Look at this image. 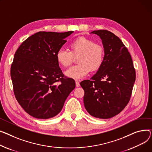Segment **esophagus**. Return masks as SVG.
<instances>
[{"mask_svg": "<svg viewBox=\"0 0 152 152\" xmlns=\"http://www.w3.org/2000/svg\"><path fill=\"white\" fill-rule=\"evenodd\" d=\"M76 86L77 87H79V86H80V83H79V82L78 81V80H76Z\"/></svg>", "mask_w": 152, "mask_h": 152, "instance_id": "1", "label": "esophagus"}]
</instances>
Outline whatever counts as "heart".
<instances>
[{
  "instance_id": "b5f03b06",
  "label": "heart",
  "mask_w": 152,
  "mask_h": 152,
  "mask_svg": "<svg viewBox=\"0 0 152 152\" xmlns=\"http://www.w3.org/2000/svg\"><path fill=\"white\" fill-rule=\"evenodd\" d=\"M70 51L60 49L57 52L56 60L58 64L68 67L73 62L74 57L77 58L78 65L70 68L65 75L75 80L83 78L91 70L96 72L102 66L104 60V48L95 43L92 39L86 37H79L70 43Z\"/></svg>"
}]
</instances>
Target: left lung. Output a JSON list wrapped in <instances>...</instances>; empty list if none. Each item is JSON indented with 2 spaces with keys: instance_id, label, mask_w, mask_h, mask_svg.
Instances as JSON below:
<instances>
[{
  "instance_id": "8db88e82",
  "label": "left lung",
  "mask_w": 152,
  "mask_h": 152,
  "mask_svg": "<svg viewBox=\"0 0 152 152\" xmlns=\"http://www.w3.org/2000/svg\"><path fill=\"white\" fill-rule=\"evenodd\" d=\"M102 39L104 62L91 80L80 83L84 90L87 112L99 118H110L122 111L132 94L136 72L131 55L121 39L106 30L91 32Z\"/></svg>"
}]
</instances>
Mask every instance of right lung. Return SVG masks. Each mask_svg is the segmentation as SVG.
<instances>
[{"label": "right lung", "mask_w": 152, "mask_h": 152, "mask_svg": "<svg viewBox=\"0 0 152 152\" xmlns=\"http://www.w3.org/2000/svg\"><path fill=\"white\" fill-rule=\"evenodd\" d=\"M66 32H38L16 51L11 66L14 94L27 113L40 119L57 115L75 88L74 79L65 76L56 60L66 42Z\"/></svg>", "instance_id": "right-lung-1"}]
</instances>
